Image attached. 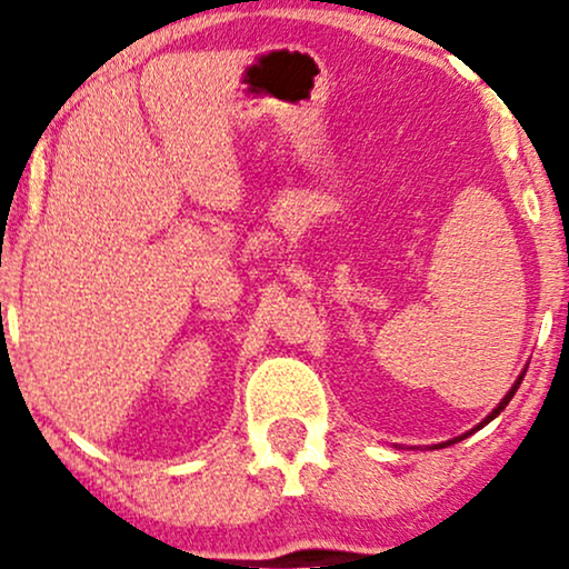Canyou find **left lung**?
I'll return each mask as SVG.
<instances>
[{
  "instance_id": "left-lung-1",
  "label": "left lung",
  "mask_w": 569,
  "mask_h": 569,
  "mask_svg": "<svg viewBox=\"0 0 569 569\" xmlns=\"http://www.w3.org/2000/svg\"><path fill=\"white\" fill-rule=\"evenodd\" d=\"M520 381H522V379H520ZM520 381H518V383H515V387H512V389H510V392H507V397H505V400H501V402H499V408H497V410H493V412H491V416H489V418H486V420H491V418H493V416H499V412H501V410H505V408H507V402H510V400H512V395H515V392H518V387H520ZM486 420H483V423H486ZM483 423H481V426H483ZM481 426H478V429H481Z\"/></svg>"
}]
</instances>
